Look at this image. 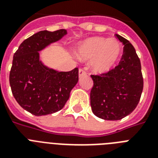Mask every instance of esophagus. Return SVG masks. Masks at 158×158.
<instances>
[{
    "label": "esophagus",
    "instance_id": "1",
    "mask_svg": "<svg viewBox=\"0 0 158 158\" xmlns=\"http://www.w3.org/2000/svg\"><path fill=\"white\" fill-rule=\"evenodd\" d=\"M87 73L86 71L84 70V69H79V77H82V76H84V75H86Z\"/></svg>",
    "mask_w": 158,
    "mask_h": 158
}]
</instances>
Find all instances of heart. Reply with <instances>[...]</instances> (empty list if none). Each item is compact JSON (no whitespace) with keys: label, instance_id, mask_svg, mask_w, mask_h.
I'll list each match as a JSON object with an SVG mask.
<instances>
[{"label":"heart","instance_id":"heart-1","mask_svg":"<svg viewBox=\"0 0 158 158\" xmlns=\"http://www.w3.org/2000/svg\"><path fill=\"white\" fill-rule=\"evenodd\" d=\"M122 52L121 43L115 38L94 37L80 43L78 56L84 60H93L92 67L97 74H106L117 64Z\"/></svg>","mask_w":158,"mask_h":158}]
</instances>
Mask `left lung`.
<instances>
[{
  "label": "left lung",
  "mask_w": 158,
  "mask_h": 158,
  "mask_svg": "<svg viewBox=\"0 0 158 158\" xmlns=\"http://www.w3.org/2000/svg\"><path fill=\"white\" fill-rule=\"evenodd\" d=\"M115 36L124 44L119 64L106 74L91 75L92 110L107 120H121L130 115L137 106L143 88L141 63L135 48L125 38Z\"/></svg>",
  "instance_id": "8db88e82"
}]
</instances>
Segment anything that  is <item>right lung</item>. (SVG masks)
<instances>
[{"instance_id":"add662e5","label":"right lung","mask_w":158,"mask_h":158,"mask_svg":"<svg viewBox=\"0 0 158 158\" xmlns=\"http://www.w3.org/2000/svg\"><path fill=\"white\" fill-rule=\"evenodd\" d=\"M67 33L65 29L40 31L25 39L14 54L10 84L21 107L37 116L56 112L64 107L79 80V69L59 72L39 60V52Z\"/></svg>"}]
</instances>
